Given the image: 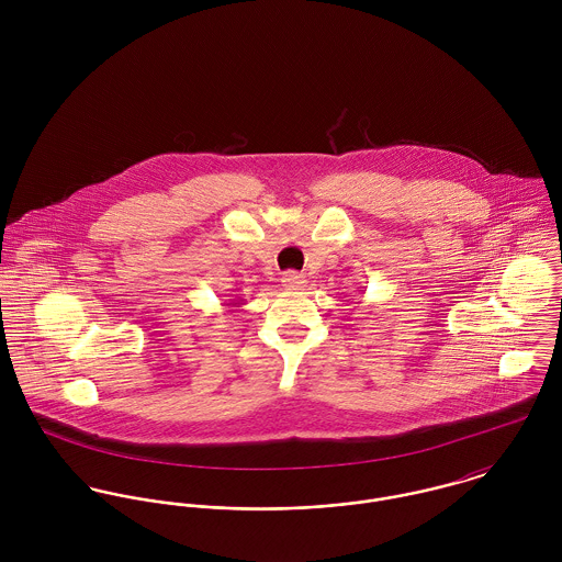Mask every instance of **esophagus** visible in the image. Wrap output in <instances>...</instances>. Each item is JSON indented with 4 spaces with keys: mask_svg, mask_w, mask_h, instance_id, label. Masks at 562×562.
I'll use <instances>...</instances> for the list:
<instances>
[{
    "mask_svg": "<svg viewBox=\"0 0 562 562\" xmlns=\"http://www.w3.org/2000/svg\"><path fill=\"white\" fill-rule=\"evenodd\" d=\"M281 283H283V288L285 290H290V292H299V290H303L305 288V277L303 274H299V272H285L283 274V279H281Z\"/></svg>",
    "mask_w": 562,
    "mask_h": 562,
    "instance_id": "34e87169",
    "label": "esophagus"
}]
</instances>
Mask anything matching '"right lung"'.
Returning a JSON list of instances; mask_svg holds the SVG:
<instances>
[{
	"instance_id": "add662e5",
	"label": "right lung",
	"mask_w": 562,
	"mask_h": 562,
	"mask_svg": "<svg viewBox=\"0 0 562 562\" xmlns=\"http://www.w3.org/2000/svg\"><path fill=\"white\" fill-rule=\"evenodd\" d=\"M227 305H229V307H240L241 303H236V301H234V303H227Z\"/></svg>"
}]
</instances>
